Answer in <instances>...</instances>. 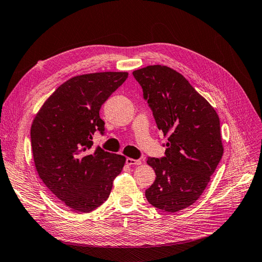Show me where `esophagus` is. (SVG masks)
Wrapping results in <instances>:
<instances>
[{
  "instance_id": "esophagus-1",
  "label": "esophagus",
  "mask_w": 262,
  "mask_h": 262,
  "mask_svg": "<svg viewBox=\"0 0 262 262\" xmlns=\"http://www.w3.org/2000/svg\"><path fill=\"white\" fill-rule=\"evenodd\" d=\"M125 163H126V165H130V166H137V165H141L142 161L141 160H133V158L126 157Z\"/></svg>"
}]
</instances>
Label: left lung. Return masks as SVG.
I'll list each match as a JSON object with an SVG mask.
<instances>
[{
	"label": "left lung",
	"mask_w": 262,
	"mask_h": 262,
	"mask_svg": "<svg viewBox=\"0 0 262 262\" xmlns=\"http://www.w3.org/2000/svg\"><path fill=\"white\" fill-rule=\"evenodd\" d=\"M167 137L163 158H148L156 179L145 196L153 207L178 212L199 199L224 153L220 118L184 75L166 66L133 71Z\"/></svg>",
	"instance_id": "8db88e82"
}]
</instances>
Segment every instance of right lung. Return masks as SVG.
<instances>
[{"instance_id":"1","label":"right lung","mask_w":262,"mask_h":262,"mask_svg":"<svg viewBox=\"0 0 262 262\" xmlns=\"http://www.w3.org/2000/svg\"><path fill=\"white\" fill-rule=\"evenodd\" d=\"M128 72L76 75L60 85L37 113L30 129L39 177L68 208L91 212L104 203L121 172L125 157L93 146L95 131H104L101 105Z\"/></svg>"}]
</instances>
